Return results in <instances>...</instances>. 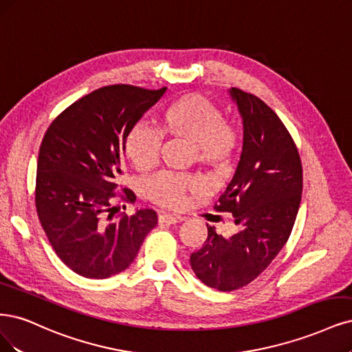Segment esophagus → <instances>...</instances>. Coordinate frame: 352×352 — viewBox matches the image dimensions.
<instances>
[{
  "label": "esophagus",
  "mask_w": 352,
  "mask_h": 352,
  "mask_svg": "<svg viewBox=\"0 0 352 352\" xmlns=\"http://www.w3.org/2000/svg\"><path fill=\"white\" fill-rule=\"evenodd\" d=\"M182 220H184V218L172 215V214H160V215H159V224H162V226L176 224V223H179V221H182Z\"/></svg>",
  "instance_id": "34e87169"
}]
</instances>
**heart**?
Wrapping results in <instances>:
<instances>
[{"instance_id":"obj_1","label":"heart","mask_w":352,"mask_h":352,"mask_svg":"<svg viewBox=\"0 0 352 352\" xmlns=\"http://www.w3.org/2000/svg\"><path fill=\"white\" fill-rule=\"evenodd\" d=\"M163 135L192 144L190 160L208 168H221L233 159L239 147V134L224 119L212 100L199 93H188L168 104L160 118L159 129L137 124L125 138L128 160L140 172H147L159 162ZM198 184L184 173L162 172L144 184L145 197L167 208H180Z\"/></svg>"}]
</instances>
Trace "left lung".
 Wrapping results in <instances>:
<instances>
[{
	"label": "left lung",
	"mask_w": 352,
	"mask_h": 352,
	"mask_svg": "<svg viewBox=\"0 0 352 352\" xmlns=\"http://www.w3.org/2000/svg\"><path fill=\"white\" fill-rule=\"evenodd\" d=\"M243 119V151L236 173L214 210L232 212L240 232L208 237L190 254L199 280L234 292L258 278L292 234L302 190V167L293 137L272 109L254 94L230 89Z\"/></svg>",
	"instance_id": "left-lung-1"
}]
</instances>
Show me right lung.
Wrapping results in <instances>:
<instances>
[{
	"label": "right lung",
	"instance_id": "right-lung-1",
	"mask_svg": "<svg viewBox=\"0 0 352 352\" xmlns=\"http://www.w3.org/2000/svg\"><path fill=\"white\" fill-rule=\"evenodd\" d=\"M166 87L106 86L59 113L41 144L34 202L51 246L76 274L104 280L134 262L157 226L154 210L115 218V201L132 204L120 189L122 151L129 129Z\"/></svg>",
	"mask_w": 352,
	"mask_h": 352
}]
</instances>
